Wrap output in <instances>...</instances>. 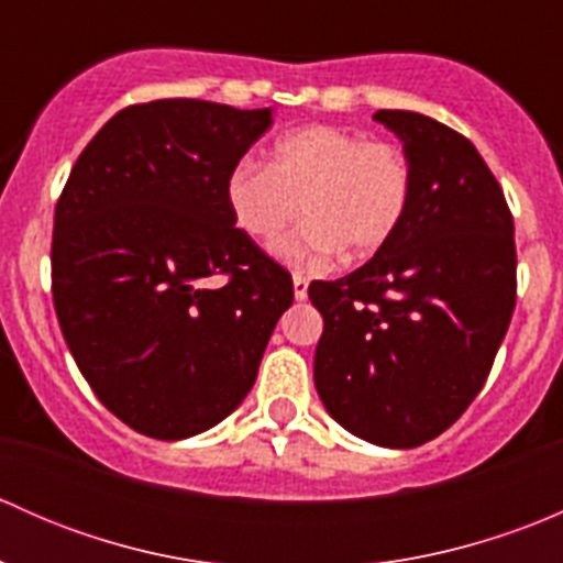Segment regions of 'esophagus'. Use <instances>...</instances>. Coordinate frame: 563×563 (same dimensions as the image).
Returning a JSON list of instances; mask_svg holds the SVG:
<instances>
[{"label": "esophagus", "mask_w": 563, "mask_h": 563, "mask_svg": "<svg viewBox=\"0 0 563 563\" xmlns=\"http://www.w3.org/2000/svg\"><path fill=\"white\" fill-rule=\"evenodd\" d=\"M294 297L299 299V302H302V299H308V277L302 275V272H294Z\"/></svg>", "instance_id": "esophagus-1"}]
</instances>
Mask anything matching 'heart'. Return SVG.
I'll list each match as a JSON object with an SVG mask.
<instances>
[{
	"label": "heart",
	"mask_w": 563,
	"mask_h": 563,
	"mask_svg": "<svg viewBox=\"0 0 563 563\" xmlns=\"http://www.w3.org/2000/svg\"><path fill=\"white\" fill-rule=\"evenodd\" d=\"M408 157L389 141L354 130L308 124L272 144L269 166L242 161L225 179V203L250 240L272 245L308 214V223L277 245L288 261H349L378 253L400 229L411 203Z\"/></svg>",
	"instance_id": "1"
}]
</instances>
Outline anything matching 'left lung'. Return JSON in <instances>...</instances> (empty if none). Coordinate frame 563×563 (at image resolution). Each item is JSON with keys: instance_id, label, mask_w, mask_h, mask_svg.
Here are the masks:
<instances>
[{"instance_id": "1", "label": "left lung", "mask_w": 563, "mask_h": 563, "mask_svg": "<svg viewBox=\"0 0 563 563\" xmlns=\"http://www.w3.org/2000/svg\"><path fill=\"white\" fill-rule=\"evenodd\" d=\"M373 119L402 141L411 203L365 266L310 283L323 316L313 378L349 433L411 450L457 422L485 387L515 310V223L465 135L413 111Z\"/></svg>"}]
</instances>
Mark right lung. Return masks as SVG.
<instances>
[{
  "label": "right lung",
  "instance_id": "1",
  "mask_svg": "<svg viewBox=\"0 0 563 563\" xmlns=\"http://www.w3.org/2000/svg\"><path fill=\"white\" fill-rule=\"evenodd\" d=\"M272 108L152 100L111 117L78 155L54 214L51 288L62 334L100 402L179 441L253 389L291 275L225 203V179ZM223 274V287L207 276Z\"/></svg>",
  "mask_w": 563,
  "mask_h": 563
}]
</instances>
